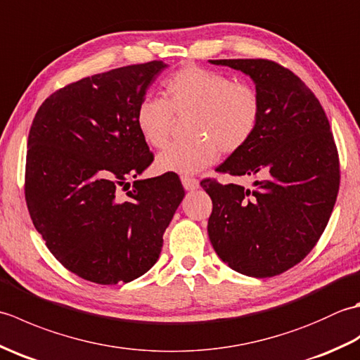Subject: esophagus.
<instances>
[{
    "mask_svg": "<svg viewBox=\"0 0 360 360\" xmlns=\"http://www.w3.org/2000/svg\"><path fill=\"white\" fill-rule=\"evenodd\" d=\"M181 182L186 190H196L198 187H200V182H198V179L190 178V176H182Z\"/></svg>",
    "mask_w": 360,
    "mask_h": 360,
    "instance_id": "obj_1",
    "label": "esophagus"
}]
</instances>
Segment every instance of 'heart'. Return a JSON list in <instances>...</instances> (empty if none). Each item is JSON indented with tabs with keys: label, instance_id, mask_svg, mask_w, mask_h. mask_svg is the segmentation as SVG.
<instances>
[{
	"label": "heart",
	"instance_id": "obj_1",
	"mask_svg": "<svg viewBox=\"0 0 360 360\" xmlns=\"http://www.w3.org/2000/svg\"><path fill=\"white\" fill-rule=\"evenodd\" d=\"M165 97L147 96L137 105L136 125L143 141L155 148L168 142L174 114L192 112L188 133L193 137L172 143L156 158L159 172L198 173L217 162L219 151L246 147L258 127L262 102L248 83L227 75L188 66L164 83Z\"/></svg>",
	"mask_w": 360,
	"mask_h": 360
}]
</instances>
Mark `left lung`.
<instances>
[{
	"mask_svg": "<svg viewBox=\"0 0 360 360\" xmlns=\"http://www.w3.org/2000/svg\"><path fill=\"white\" fill-rule=\"evenodd\" d=\"M249 75L262 116L246 147L217 172L262 176L254 188L205 179L207 232L217 255L248 277L266 278L300 263L330 221L339 192V156L314 93L286 68L262 58L209 60Z\"/></svg>",
	"mask_w": 360,
	"mask_h": 360,
	"instance_id": "left-lung-1",
	"label": "left lung"
}]
</instances>
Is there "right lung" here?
<instances>
[{"mask_svg":"<svg viewBox=\"0 0 360 360\" xmlns=\"http://www.w3.org/2000/svg\"><path fill=\"white\" fill-rule=\"evenodd\" d=\"M167 66L131 65L71 83L46 98L30 127V218L51 254L88 281L117 285L150 271L186 196L174 173L137 179L153 155L136 110ZM129 177L134 188L120 200Z\"/></svg>","mask_w":360,"mask_h":360,"instance_id":"obj_1","label":"right lung"}]
</instances>
